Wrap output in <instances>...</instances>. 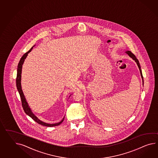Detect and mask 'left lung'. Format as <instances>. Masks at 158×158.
I'll use <instances>...</instances> for the list:
<instances>
[{
	"label": "left lung",
	"mask_w": 158,
	"mask_h": 158,
	"mask_svg": "<svg viewBox=\"0 0 158 158\" xmlns=\"http://www.w3.org/2000/svg\"><path fill=\"white\" fill-rule=\"evenodd\" d=\"M126 53H127L131 58H132L134 60H135V62H136V63H137V64H138V66L139 69V70H140V75H141V77H142V78L143 80V77L142 73V70H141V68H140V64H139V62L138 60V59L136 58V57L135 56V55L134 54H132V52H131L130 51H126Z\"/></svg>",
	"instance_id": "1"
}]
</instances>
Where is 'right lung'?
<instances>
[{
	"mask_svg": "<svg viewBox=\"0 0 158 158\" xmlns=\"http://www.w3.org/2000/svg\"><path fill=\"white\" fill-rule=\"evenodd\" d=\"M33 48V47L31 48L30 50L28 51L27 52H26L24 54L23 56L21 58L20 60L18 66V69H17V77H16V87L17 89L18 90V92L19 93L20 96V99H21V102H22V105L23 107V110L25 112V113L27 114V115L30 116L31 118L34 120H35L36 123H38L40 125H42L46 127H54V126H59V124H60L61 123L63 122L64 117L63 118V119L58 123H55V124H48V123H44L42 121H40V120L38 119V118L34 115V114L31 112L30 108L29 107L28 103H27L25 97L24 96L22 89V87H21V74H22V65H23L24 61L25 60L26 58L27 57L28 54L31 52L32 49Z\"/></svg>",
	"mask_w": 158,
	"mask_h": 158,
	"instance_id": "right-lung-1",
	"label": "right lung"
}]
</instances>
